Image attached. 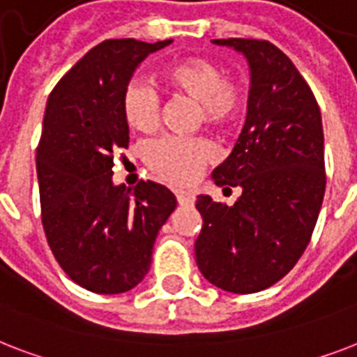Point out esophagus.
<instances>
[{
	"instance_id": "34e87169",
	"label": "esophagus",
	"mask_w": 357,
	"mask_h": 357,
	"mask_svg": "<svg viewBox=\"0 0 357 357\" xmlns=\"http://www.w3.org/2000/svg\"><path fill=\"white\" fill-rule=\"evenodd\" d=\"M176 199L183 207H192L194 205V194L188 192V190H176Z\"/></svg>"
}]
</instances>
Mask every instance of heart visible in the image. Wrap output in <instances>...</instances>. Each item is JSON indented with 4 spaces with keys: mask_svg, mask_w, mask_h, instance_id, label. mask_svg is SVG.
<instances>
[{
    "mask_svg": "<svg viewBox=\"0 0 357 357\" xmlns=\"http://www.w3.org/2000/svg\"><path fill=\"white\" fill-rule=\"evenodd\" d=\"M163 82L170 93L198 104V119L213 130L229 126L245 102V89L238 78L225 77L224 69L205 56H187L172 62L163 71ZM159 109V97L146 84L133 82L124 91V119L135 132L146 135L155 132ZM213 158V146L199 137L159 139L144 153L149 169L172 185L192 183Z\"/></svg>",
    "mask_w": 357,
    "mask_h": 357,
    "instance_id": "b5f03b06",
    "label": "heart"
}]
</instances>
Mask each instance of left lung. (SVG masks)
I'll return each mask as SVG.
<instances>
[{"label":"left lung","mask_w":357,"mask_h":357,"mask_svg":"<svg viewBox=\"0 0 357 357\" xmlns=\"http://www.w3.org/2000/svg\"><path fill=\"white\" fill-rule=\"evenodd\" d=\"M244 53L251 68L248 119L214 183L242 190L234 205L198 196L204 218L194 244L205 279L231 294H255L289 273L308 245L323 205L324 137L308 82L268 40H214Z\"/></svg>","instance_id":"1"}]
</instances>
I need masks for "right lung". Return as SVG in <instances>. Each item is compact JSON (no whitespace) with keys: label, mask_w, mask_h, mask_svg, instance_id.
Wrapping results in <instances>:
<instances>
[{"label":"right lung","mask_w":357,"mask_h":357,"mask_svg":"<svg viewBox=\"0 0 357 357\" xmlns=\"http://www.w3.org/2000/svg\"><path fill=\"white\" fill-rule=\"evenodd\" d=\"M172 40H104L49 95L36 149L42 225L68 277L93 294H123L149 273L176 196L155 181H112L113 155L128 149L123 97L139 63Z\"/></svg>","instance_id":"add662e5"}]
</instances>
